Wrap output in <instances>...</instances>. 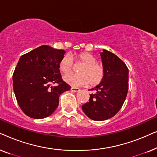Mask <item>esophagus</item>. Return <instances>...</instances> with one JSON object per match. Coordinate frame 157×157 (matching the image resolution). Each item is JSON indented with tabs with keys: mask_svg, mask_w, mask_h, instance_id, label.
<instances>
[{
	"mask_svg": "<svg viewBox=\"0 0 157 157\" xmlns=\"http://www.w3.org/2000/svg\"><path fill=\"white\" fill-rule=\"evenodd\" d=\"M71 90L72 91H74V92H78V91H80V89H79V88H78V87H71Z\"/></svg>",
	"mask_w": 157,
	"mask_h": 157,
	"instance_id": "34e87169",
	"label": "esophagus"
}]
</instances>
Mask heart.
<instances>
[{"label":"heart","instance_id":"heart-1","mask_svg":"<svg viewBox=\"0 0 157 157\" xmlns=\"http://www.w3.org/2000/svg\"><path fill=\"white\" fill-rule=\"evenodd\" d=\"M74 61L76 63H81L79 66V74H71L64 77V80L72 86L86 84L91 86L99 84L105 76V70L97 59L89 52H81L71 56L64 55L59 63V68L63 74H68L74 68Z\"/></svg>","mask_w":157,"mask_h":157}]
</instances>
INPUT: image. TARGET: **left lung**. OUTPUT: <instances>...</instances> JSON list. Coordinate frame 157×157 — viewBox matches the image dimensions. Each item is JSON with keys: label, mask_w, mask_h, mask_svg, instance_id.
Masks as SVG:
<instances>
[{"label": "left lung", "mask_w": 157, "mask_h": 157, "mask_svg": "<svg viewBox=\"0 0 157 157\" xmlns=\"http://www.w3.org/2000/svg\"><path fill=\"white\" fill-rule=\"evenodd\" d=\"M105 70L103 81L91 89L89 101L82 106L88 117L94 121H104L113 117L121 109L128 88V69L125 63L110 51L100 53Z\"/></svg>", "instance_id": "1"}]
</instances>
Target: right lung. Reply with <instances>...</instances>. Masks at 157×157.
<instances>
[{
  "mask_svg": "<svg viewBox=\"0 0 157 157\" xmlns=\"http://www.w3.org/2000/svg\"><path fill=\"white\" fill-rule=\"evenodd\" d=\"M64 53L44 45L21 56L13 74V86L17 102L28 117H48L59 106L60 95L70 90L59 68Z\"/></svg>",
  "mask_w": 157,
  "mask_h": 157,
  "instance_id": "right-lung-1",
  "label": "right lung"
}]
</instances>
